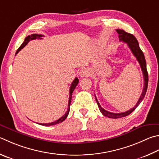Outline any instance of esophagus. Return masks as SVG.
<instances>
[{"mask_svg": "<svg viewBox=\"0 0 159 159\" xmlns=\"http://www.w3.org/2000/svg\"><path fill=\"white\" fill-rule=\"evenodd\" d=\"M89 74V72L88 70V69H83V70H80L79 72V76L80 77L88 76Z\"/></svg>", "mask_w": 159, "mask_h": 159, "instance_id": "esophagus-1", "label": "esophagus"}]
</instances>
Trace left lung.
Instances as JSON below:
<instances>
[{
  "label": "left lung",
  "mask_w": 159,
  "mask_h": 159,
  "mask_svg": "<svg viewBox=\"0 0 159 159\" xmlns=\"http://www.w3.org/2000/svg\"><path fill=\"white\" fill-rule=\"evenodd\" d=\"M116 31L117 33L119 34L120 41L124 42L125 43H126V44H127L128 47H129L130 49H131L133 54H134V56L136 57L137 60L138 61V62H139L141 70H142V71H143L144 81L145 82H144V87H143V90L142 92V94H141V96L140 97L139 99H138V102H137L136 105L128 111L120 112V113H114V112H108L103 109L102 106H101L99 102H98V100L97 99L96 97H95V99H96L97 103L98 104V106H99V108L101 112H102L104 116L108 117L109 118H113V119L123 117L127 116V115H129V114H131V112L138 107V105L140 104L141 102L143 101V99H144V97L145 96L147 89H148V70H147L145 56H144L143 51L140 49V48L139 47V44H138V40L132 34L126 33V32H125V30H121V29H117Z\"/></svg>",
  "instance_id": "left-lung-1"
}]
</instances>
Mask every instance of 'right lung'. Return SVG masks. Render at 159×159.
I'll list each match as a JSON object with an SVG mask.
<instances>
[{
  "label": "right lung",
  "mask_w": 159,
  "mask_h": 159,
  "mask_svg": "<svg viewBox=\"0 0 159 159\" xmlns=\"http://www.w3.org/2000/svg\"><path fill=\"white\" fill-rule=\"evenodd\" d=\"M44 35H42V34H32L30 35H28V37H26L25 38L24 42H23V44L21 45V47H20L18 50L16 51V53H15V56L16 55L19 53V52L21 51L23 48H24L25 45H26L28 42H29L30 40H33V39H42V37H43ZM79 80L78 79V78H76L74 80L73 82H72L71 85L70 86V98H69V103H68V109H67V111L65 112V114L63 115L62 117H61L56 121H55L53 122H51V123H48V124H39L40 125H43V126H51V125H57V124H59L60 122H62L63 121H64L66 118H67V115L69 114V112H70V104H71V97H72V92L74 90L75 88L76 87V85H78V83H79Z\"/></svg>",
  "instance_id": "right-lung-1"
}]
</instances>
